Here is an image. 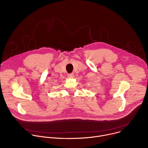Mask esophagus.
Instances as JSON below:
<instances>
[{
  "mask_svg": "<svg viewBox=\"0 0 148 148\" xmlns=\"http://www.w3.org/2000/svg\"><path fill=\"white\" fill-rule=\"evenodd\" d=\"M68 77L70 78H73L74 77V74L73 73H70V74H69L68 75Z\"/></svg>",
  "mask_w": 148,
  "mask_h": 148,
  "instance_id": "obj_1",
  "label": "esophagus"
}]
</instances>
